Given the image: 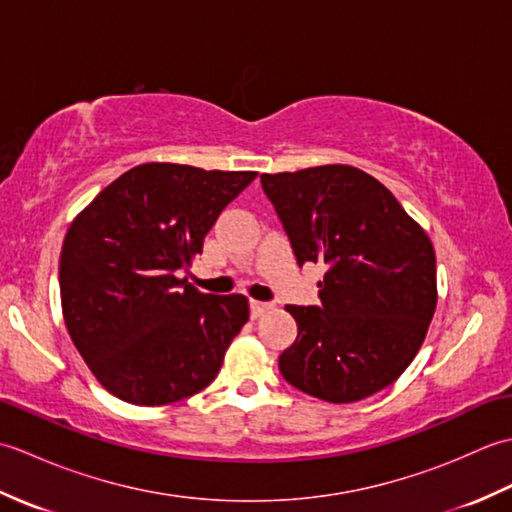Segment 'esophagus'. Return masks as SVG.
Wrapping results in <instances>:
<instances>
[{
  "instance_id": "1",
  "label": "esophagus",
  "mask_w": 512,
  "mask_h": 512,
  "mask_svg": "<svg viewBox=\"0 0 512 512\" xmlns=\"http://www.w3.org/2000/svg\"><path fill=\"white\" fill-rule=\"evenodd\" d=\"M270 308H273V306H270V303H266V301H250V317L259 319V317H262V314L268 312Z\"/></svg>"
}]
</instances>
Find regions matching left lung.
<instances>
[{
    "mask_svg": "<svg viewBox=\"0 0 512 512\" xmlns=\"http://www.w3.org/2000/svg\"><path fill=\"white\" fill-rule=\"evenodd\" d=\"M297 264H323L319 306H286L297 339L279 356L292 387L343 405L405 372L436 312V253L427 233L369 173L323 165L264 173Z\"/></svg>",
    "mask_w": 512,
    "mask_h": 512,
    "instance_id": "8db88e82",
    "label": "left lung"
}]
</instances>
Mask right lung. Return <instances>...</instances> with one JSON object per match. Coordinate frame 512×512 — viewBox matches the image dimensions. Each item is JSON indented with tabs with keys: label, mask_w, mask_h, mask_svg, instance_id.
<instances>
[{
	"label": "right lung",
	"mask_w": 512,
	"mask_h": 512,
	"mask_svg": "<svg viewBox=\"0 0 512 512\" xmlns=\"http://www.w3.org/2000/svg\"><path fill=\"white\" fill-rule=\"evenodd\" d=\"M255 178V171L147 162L74 217L59 262L63 319L116 398L169 405L215 380L248 321V299L206 295L176 270L202 253L217 217Z\"/></svg>",
	"instance_id": "1"
}]
</instances>
